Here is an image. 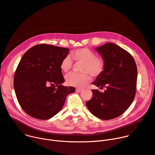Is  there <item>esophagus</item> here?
Segmentation results:
<instances>
[{
	"label": "esophagus",
	"mask_w": 155,
	"mask_h": 155,
	"mask_svg": "<svg viewBox=\"0 0 155 155\" xmlns=\"http://www.w3.org/2000/svg\"><path fill=\"white\" fill-rule=\"evenodd\" d=\"M75 91H76V92H80L82 91V89L81 88H76Z\"/></svg>",
	"instance_id": "obj_1"
}]
</instances>
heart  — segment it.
Wrapping results in <instances>:
<instances>
[{"label":"heart","mask_w":155,"mask_h":155,"mask_svg":"<svg viewBox=\"0 0 155 155\" xmlns=\"http://www.w3.org/2000/svg\"><path fill=\"white\" fill-rule=\"evenodd\" d=\"M73 58L77 61L83 63L81 71L82 74L70 73L65 76V82L67 85L81 87L88 84L92 77L100 76L105 70V61L102 58L96 57L94 51L88 48H82L75 50L71 55ZM73 61L70 56L65 57L61 61L60 68L64 72H68L72 67Z\"/></svg>","instance_id":"1"}]
</instances>
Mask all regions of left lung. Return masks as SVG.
Listing matches in <instances>:
<instances>
[{"label": "left lung", "instance_id": "1", "mask_svg": "<svg viewBox=\"0 0 155 155\" xmlns=\"http://www.w3.org/2000/svg\"><path fill=\"white\" fill-rule=\"evenodd\" d=\"M105 61V70L92 84L104 92L91 90L92 98L87 101L89 111L101 120L115 118L133 102L136 93L137 67L133 57L120 46L107 43L95 49Z\"/></svg>", "mask_w": 155, "mask_h": 155}]
</instances>
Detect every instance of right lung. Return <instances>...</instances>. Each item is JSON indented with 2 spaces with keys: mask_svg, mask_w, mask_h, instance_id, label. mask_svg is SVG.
<instances>
[{
  "mask_svg": "<svg viewBox=\"0 0 155 155\" xmlns=\"http://www.w3.org/2000/svg\"><path fill=\"white\" fill-rule=\"evenodd\" d=\"M69 48L40 44L29 48L16 69L14 86L20 107L30 117L48 120L62 108L73 87L65 81L60 64Z\"/></svg>",
  "mask_w": 155,
  "mask_h": 155,
  "instance_id": "1",
  "label": "right lung"
}]
</instances>
